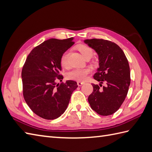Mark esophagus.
<instances>
[{"label":"esophagus","mask_w":152,"mask_h":152,"mask_svg":"<svg viewBox=\"0 0 152 152\" xmlns=\"http://www.w3.org/2000/svg\"><path fill=\"white\" fill-rule=\"evenodd\" d=\"M83 83H84L82 82H77V86H82Z\"/></svg>","instance_id":"34e87169"}]
</instances>
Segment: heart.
I'll use <instances>...</instances> for the list:
<instances>
[{
  "instance_id": "b5f03b06",
  "label": "heart",
  "mask_w": 152,
  "mask_h": 152,
  "mask_svg": "<svg viewBox=\"0 0 152 152\" xmlns=\"http://www.w3.org/2000/svg\"><path fill=\"white\" fill-rule=\"evenodd\" d=\"M77 49L85 58L93 55V49L86 45H80L77 47ZM69 52L65 51L60 58V64L63 68H67L69 66ZM90 68H78L72 70L67 74V77L70 80L77 81H83L86 79L87 75L91 72Z\"/></svg>"
}]
</instances>
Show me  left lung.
<instances>
[{
  "label": "left lung",
  "mask_w": 152,
  "mask_h": 152,
  "mask_svg": "<svg viewBox=\"0 0 152 152\" xmlns=\"http://www.w3.org/2000/svg\"><path fill=\"white\" fill-rule=\"evenodd\" d=\"M85 43L96 52L99 58V68L94 79L106 86L100 89L92 84L93 91L88 101L93 110L98 115L108 116L121 107L128 92L130 70L124 52L116 43L102 39H86Z\"/></svg>",
  "instance_id": "1"
}]
</instances>
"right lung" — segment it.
<instances>
[{
    "instance_id": "right-lung-1",
    "label": "right lung",
    "mask_w": 152,
    "mask_h": 152,
    "mask_svg": "<svg viewBox=\"0 0 152 152\" xmlns=\"http://www.w3.org/2000/svg\"><path fill=\"white\" fill-rule=\"evenodd\" d=\"M73 37L50 39L35 47L24 63L21 73L24 100L35 114L47 120L59 117L67 107L77 83L62 81L60 58L72 47Z\"/></svg>"
}]
</instances>
